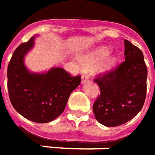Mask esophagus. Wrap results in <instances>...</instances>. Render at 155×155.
<instances>
[{
    "label": "esophagus",
    "mask_w": 155,
    "mask_h": 155,
    "mask_svg": "<svg viewBox=\"0 0 155 155\" xmlns=\"http://www.w3.org/2000/svg\"><path fill=\"white\" fill-rule=\"evenodd\" d=\"M89 81V76L87 74H83L81 76V82L82 83H85V82H88Z\"/></svg>",
    "instance_id": "obj_1"
}]
</instances>
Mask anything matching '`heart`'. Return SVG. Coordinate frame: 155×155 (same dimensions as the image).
Wrapping results in <instances>:
<instances>
[{"instance_id": "1", "label": "heart", "mask_w": 155, "mask_h": 155, "mask_svg": "<svg viewBox=\"0 0 155 155\" xmlns=\"http://www.w3.org/2000/svg\"><path fill=\"white\" fill-rule=\"evenodd\" d=\"M107 47H100L79 57L80 62L84 66H93L96 65V69L99 73L107 74L115 68L117 63V57L110 54Z\"/></svg>"}]
</instances>
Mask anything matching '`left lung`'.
<instances>
[{"mask_svg":"<svg viewBox=\"0 0 155 155\" xmlns=\"http://www.w3.org/2000/svg\"><path fill=\"white\" fill-rule=\"evenodd\" d=\"M125 61L94 81L100 89L93 110L96 120L106 127H117L135 117L146 97L147 68L140 49L124 40Z\"/></svg>","mask_w":155,"mask_h":155,"instance_id":"left-lung-1","label":"left lung"}]
</instances>
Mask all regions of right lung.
I'll list each match as a JSON object with an SVG mask.
<instances>
[{"label":"right lung","instance_id":"add662e5","mask_svg":"<svg viewBox=\"0 0 155 155\" xmlns=\"http://www.w3.org/2000/svg\"><path fill=\"white\" fill-rule=\"evenodd\" d=\"M35 37L14 51L7 69L8 92L12 106L20 115L37 123H47L63 113L81 78L73 77L59 67H52L46 73L28 71L24 59L34 47Z\"/></svg>","mask_w":155,"mask_h":155}]
</instances>
